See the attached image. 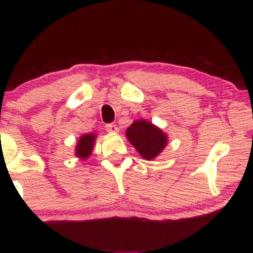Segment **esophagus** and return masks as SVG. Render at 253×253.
I'll list each match as a JSON object with an SVG mask.
<instances>
[{
    "instance_id": "34e87169",
    "label": "esophagus",
    "mask_w": 253,
    "mask_h": 253,
    "mask_svg": "<svg viewBox=\"0 0 253 253\" xmlns=\"http://www.w3.org/2000/svg\"><path fill=\"white\" fill-rule=\"evenodd\" d=\"M104 128H106L107 132H110V133L119 132L118 126H117V125H114V124H107V125H106V127H104Z\"/></svg>"
}]
</instances>
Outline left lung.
<instances>
[{"instance_id": "1", "label": "left lung", "mask_w": 253, "mask_h": 253, "mask_svg": "<svg viewBox=\"0 0 253 253\" xmlns=\"http://www.w3.org/2000/svg\"><path fill=\"white\" fill-rule=\"evenodd\" d=\"M127 138L145 159H153L167 145V135L147 121L139 120L127 128Z\"/></svg>"}]
</instances>
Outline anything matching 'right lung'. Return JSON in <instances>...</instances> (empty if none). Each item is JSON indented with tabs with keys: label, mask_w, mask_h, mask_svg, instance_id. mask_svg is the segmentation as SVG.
Masks as SVG:
<instances>
[{
	"label": "right lung",
	"mask_w": 253,
	"mask_h": 253,
	"mask_svg": "<svg viewBox=\"0 0 253 253\" xmlns=\"http://www.w3.org/2000/svg\"><path fill=\"white\" fill-rule=\"evenodd\" d=\"M95 143V135L94 134H84L80 138L77 144L76 155L81 158H86L90 156L92 151V146Z\"/></svg>",
	"instance_id": "1"
}]
</instances>
